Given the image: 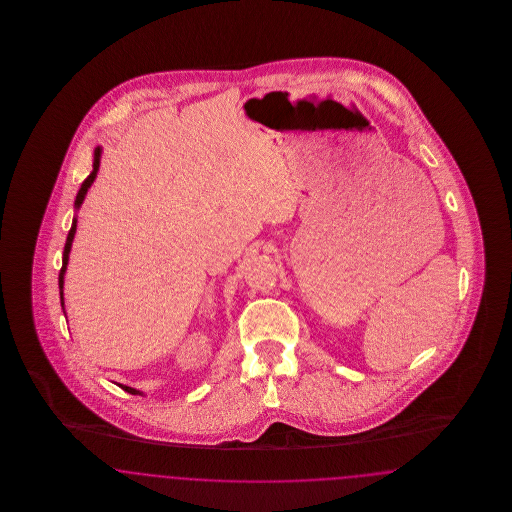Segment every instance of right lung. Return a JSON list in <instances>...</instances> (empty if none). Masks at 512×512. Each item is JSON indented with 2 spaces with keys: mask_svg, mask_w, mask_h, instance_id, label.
Segmentation results:
<instances>
[{
  "mask_svg": "<svg viewBox=\"0 0 512 512\" xmlns=\"http://www.w3.org/2000/svg\"><path fill=\"white\" fill-rule=\"evenodd\" d=\"M99 169V147L96 149V159H94V171L90 172V176L82 182V186H80V190H78V194H76V201H74V205L76 207H80V203L84 201V195L88 192V188L92 186V182H94V178H96V174H98ZM74 232H76V220H73V226H71V230H69V236H67V244H65V249H63V267H61V272H59V288H61V301H63V276H65V270H67V263H69V253H71V245H73L74 240ZM122 390L128 391V393H138V391L134 390V388H128V386H122Z\"/></svg>",
  "mask_w": 512,
  "mask_h": 512,
  "instance_id": "right-lung-1",
  "label": "right lung"
}]
</instances>
